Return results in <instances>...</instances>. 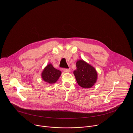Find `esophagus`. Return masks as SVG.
<instances>
[{"label": "esophagus", "mask_w": 133, "mask_h": 133, "mask_svg": "<svg viewBox=\"0 0 133 133\" xmlns=\"http://www.w3.org/2000/svg\"><path fill=\"white\" fill-rule=\"evenodd\" d=\"M63 71L64 72H66V73H69V72H70L71 71L70 69H63Z\"/></svg>", "instance_id": "obj_1"}]
</instances>
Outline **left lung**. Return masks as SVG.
<instances>
[{"instance_id": "obj_1", "label": "left lung", "mask_w": 133, "mask_h": 133, "mask_svg": "<svg viewBox=\"0 0 133 133\" xmlns=\"http://www.w3.org/2000/svg\"><path fill=\"white\" fill-rule=\"evenodd\" d=\"M76 67L73 73L78 85L84 89L92 87L97 79L95 68L83 60L77 61Z\"/></svg>"}]
</instances>
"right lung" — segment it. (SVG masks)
Here are the masks:
<instances>
[{"instance_id": "obj_1", "label": "right lung", "mask_w": 133, "mask_h": 133, "mask_svg": "<svg viewBox=\"0 0 133 133\" xmlns=\"http://www.w3.org/2000/svg\"><path fill=\"white\" fill-rule=\"evenodd\" d=\"M61 74V71L53 67L52 64H49L44 69L41 73L42 79L50 84L55 83Z\"/></svg>"}]
</instances>
